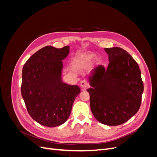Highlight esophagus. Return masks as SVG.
Returning <instances> with one entry per match:
<instances>
[{
    "instance_id": "obj_1",
    "label": "esophagus",
    "mask_w": 157,
    "mask_h": 157,
    "mask_svg": "<svg viewBox=\"0 0 157 157\" xmlns=\"http://www.w3.org/2000/svg\"><path fill=\"white\" fill-rule=\"evenodd\" d=\"M80 86H81V87L83 88H86L88 86V82L86 79H84L81 82H80Z\"/></svg>"
}]
</instances>
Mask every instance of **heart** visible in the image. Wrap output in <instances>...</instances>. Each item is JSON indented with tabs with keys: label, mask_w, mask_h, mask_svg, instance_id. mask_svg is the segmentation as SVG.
I'll return each instance as SVG.
<instances>
[{
	"label": "heart",
	"mask_w": 157,
	"mask_h": 157,
	"mask_svg": "<svg viewBox=\"0 0 157 157\" xmlns=\"http://www.w3.org/2000/svg\"><path fill=\"white\" fill-rule=\"evenodd\" d=\"M94 58L93 54H85V55H80L77 57V61L78 65H84L86 64H89L92 62Z\"/></svg>",
	"instance_id": "1"
}]
</instances>
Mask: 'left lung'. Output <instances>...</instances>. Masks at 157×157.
Returning a JSON list of instances; mask_svg holds the SVG:
<instances>
[{
	"label": "left lung",
	"mask_w": 157,
	"mask_h": 157,
	"mask_svg": "<svg viewBox=\"0 0 157 157\" xmlns=\"http://www.w3.org/2000/svg\"><path fill=\"white\" fill-rule=\"evenodd\" d=\"M105 50L109 55L107 68H94L90 78L94 89L87 91L95 118L103 124L118 126L138 111L144 82L138 65L126 50L119 47Z\"/></svg>",
	"instance_id": "left-lung-1"
}]
</instances>
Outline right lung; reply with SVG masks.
Here are the masks:
<instances>
[{
  "label": "right lung",
  "instance_id": "obj_1",
  "mask_svg": "<svg viewBox=\"0 0 157 157\" xmlns=\"http://www.w3.org/2000/svg\"><path fill=\"white\" fill-rule=\"evenodd\" d=\"M69 52V46H47L31 56L23 67L21 96L29 115L40 124L56 127L63 124L80 93L77 86L61 81V60Z\"/></svg>",
  "mask_w": 157,
  "mask_h": 157
}]
</instances>
